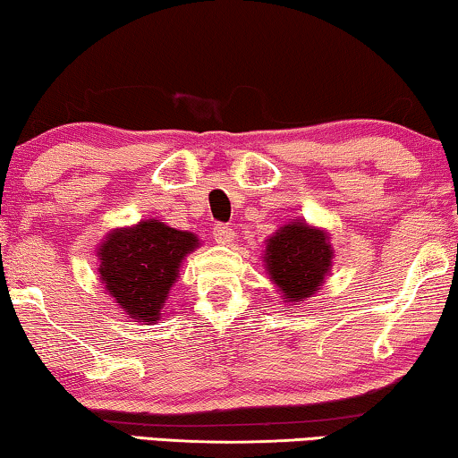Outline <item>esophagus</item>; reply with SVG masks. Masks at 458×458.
<instances>
[{"mask_svg": "<svg viewBox=\"0 0 458 458\" xmlns=\"http://www.w3.org/2000/svg\"><path fill=\"white\" fill-rule=\"evenodd\" d=\"M212 237H215V242L221 243V246H229V243L235 240V233L233 229L225 227V225H216L215 231H212Z\"/></svg>", "mask_w": 458, "mask_h": 458, "instance_id": "obj_1", "label": "esophagus"}]
</instances>
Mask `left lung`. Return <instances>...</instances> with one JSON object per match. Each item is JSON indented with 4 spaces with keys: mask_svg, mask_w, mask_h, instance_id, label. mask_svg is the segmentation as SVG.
<instances>
[{
    "mask_svg": "<svg viewBox=\"0 0 458 458\" xmlns=\"http://www.w3.org/2000/svg\"><path fill=\"white\" fill-rule=\"evenodd\" d=\"M334 259L329 231L302 218L281 225L262 254L268 279L287 304H302L315 296L331 273Z\"/></svg>",
    "mask_w": 458,
    "mask_h": 458,
    "instance_id": "left-lung-1",
    "label": "left lung"
}]
</instances>
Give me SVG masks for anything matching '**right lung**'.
<instances>
[{"label":"right lung","mask_w":458,"mask_h":458,"mask_svg":"<svg viewBox=\"0 0 458 458\" xmlns=\"http://www.w3.org/2000/svg\"><path fill=\"white\" fill-rule=\"evenodd\" d=\"M196 248V233L173 229L156 218L116 227L98 243L99 284L135 323L160 321L181 265Z\"/></svg>","instance_id":"obj_1"}]
</instances>
